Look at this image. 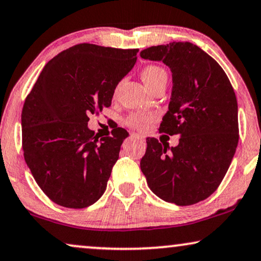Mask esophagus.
<instances>
[{
	"mask_svg": "<svg viewBox=\"0 0 261 261\" xmlns=\"http://www.w3.org/2000/svg\"><path fill=\"white\" fill-rule=\"evenodd\" d=\"M132 138L133 139H137V140H141V141H144L145 140V137L144 135H140V134H135V133H133L130 135Z\"/></svg>",
	"mask_w": 261,
	"mask_h": 261,
	"instance_id": "obj_1",
	"label": "esophagus"
}]
</instances>
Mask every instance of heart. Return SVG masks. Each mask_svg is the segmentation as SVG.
Wrapping results in <instances>:
<instances>
[{"label":"heart","instance_id":"1","mask_svg":"<svg viewBox=\"0 0 261 261\" xmlns=\"http://www.w3.org/2000/svg\"><path fill=\"white\" fill-rule=\"evenodd\" d=\"M162 77H166V72L162 67L155 65H149L145 67L141 72V78L148 89L154 85ZM119 87L115 89V95L117 94ZM154 120V115L152 114H145V113H134L129 115L126 119V124L128 127L133 128V129L144 132L148 128V124Z\"/></svg>","mask_w":261,"mask_h":261}]
</instances>
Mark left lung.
I'll use <instances>...</instances> for the list:
<instances>
[{
    "label": "left lung",
    "mask_w": 261,
    "mask_h": 261,
    "mask_svg": "<svg viewBox=\"0 0 261 261\" xmlns=\"http://www.w3.org/2000/svg\"><path fill=\"white\" fill-rule=\"evenodd\" d=\"M172 72L169 110L159 132L178 134L176 147L146 139L140 162L151 190L165 202L191 205L208 198L226 176L239 141L238 102L226 72L191 42H170L140 52Z\"/></svg>",
    "instance_id": "left-lung-1"
}]
</instances>
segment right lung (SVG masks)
<instances>
[{"instance_id":"add662e5","label":"right lung","mask_w":261,"mask_h":261,"mask_svg":"<svg viewBox=\"0 0 261 261\" xmlns=\"http://www.w3.org/2000/svg\"><path fill=\"white\" fill-rule=\"evenodd\" d=\"M138 52L74 45L46 64L26 97L23 156L37 184L57 204L87 208L105 192L128 132L117 127L99 139L88 128L89 116L110 107Z\"/></svg>"}]
</instances>
